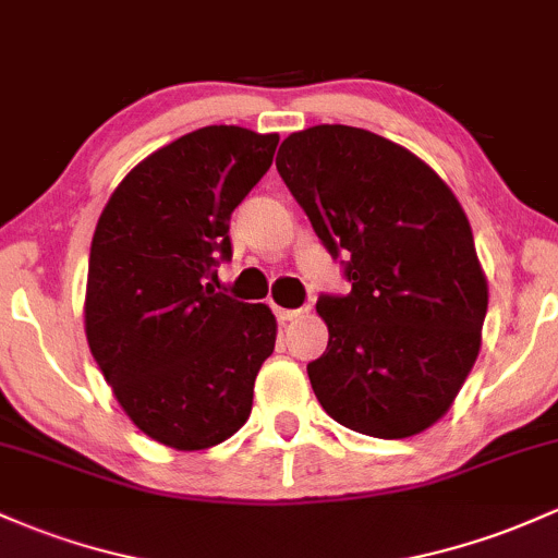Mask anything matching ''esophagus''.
<instances>
[{
	"instance_id": "34e87169",
	"label": "esophagus",
	"mask_w": 558,
	"mask_h": 558,
	"mask_svg": "<svg viewBox=\"0 0 558 558\" xmlns=\"http://www.w3.org/2000/svg\"><path fill=\"white\" fill-rule=\"evenodd\" d=\"M274 314H277L279 325H287V322H292L295 316H301L303 311L301 308H279V305H274Z\"/></svg>"
}]
</instances>
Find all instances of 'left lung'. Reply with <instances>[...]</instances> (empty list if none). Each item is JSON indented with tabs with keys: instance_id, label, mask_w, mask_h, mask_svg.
I'll list each match as a JSON object with an SVG mask.
<instances>
[{
	"instance_id": "8db88e82",
	"label": "left lung",
	"mask_w": 558,
	"mask_h": 558,
	"mask_svg": "<svg viewBox=\"0 0 558 558\" xmlns=\"http://www.w3.org/2000/svg\"><path fill=\"white\" fill-rule=\"evenodd\" d=\"M277 170L322 244L349 257V295L316 303L329 329L308 364L316 399L359 434H423L463 388L489 301L458 196L404 146L345 124L284 137Z\"/></svg>"
}]
</instances>
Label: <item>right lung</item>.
<instances>
[{
  "label": "right lung",
  "instance_id": "1",
  "mask_svg": "<svg viewBox=\"0 0 558 558\" xmlns=\"http://www.w3.org/2000/svg\"><path fill=\"white\" fill-rule=\"evenodd\" d=\"M277 133L209 124L124 175L89 247L85 332L119 407L159 445L194 452L247 423L277 343L266 303L205 284L231 257V213L268 172Z\"/></svg>",
  "mask_w": 558,
  "mask_h": 558
}]
</instances>
